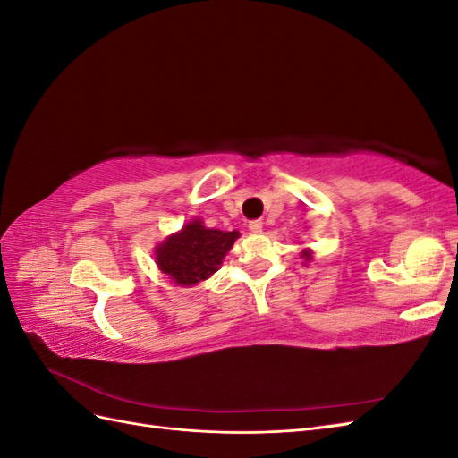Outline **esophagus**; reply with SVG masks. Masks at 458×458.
I'll list each match as a JSON object with an SVG mask.
<instances>
[{
  "instance_id": "34e87169",
  "label": "esophagus",
  "mask_w": 458,
  "mask_h": 458,
  "mask_svg": "<svg viewBox=\"0 0 458 458\" xmlns=\"http://www.w3.org/2000/svg\"><path fill=\"white\" fill-rule=\"evenodd\" d=\"M248 229H250L252 233H261V229H263V224L259 219H254V221H250V224H248Z\"/></svg>"
}]
</instances>
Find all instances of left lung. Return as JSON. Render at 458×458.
I'll list each match as a JSON object with an SVG mask.
<instances>
[{"mask_svg": "<svg viewBox=\"0 0 458 458\" xmlns=\"http://www.w3.org/2000/svg\"><path fill=\"white\" fill-rule=\"evenodd\" d=\"M300 258L303 259V266H308V263L313 259V250H311V248H303V250L300 252Z\"/></svg>", "mask_w": 458, "mask_h": 458, "instance_id": "left-lung-1", "label": "left lung"}]
</instances>
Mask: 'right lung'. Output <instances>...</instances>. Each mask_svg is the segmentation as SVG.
<instances>
[{"mask_svg": "<svg viewBox=\"0 0 458 458\" xmlns=\"http://www.w3.org/2000/svg\"><path fill=\"white\" fill-rule=\"evenodd\" d=\"M239 237V231L210 229L200 217H192L155 246L157 267L175 286L199 284L221 267V261Z\"/></svg>", "mask_w": 458, "mask_h": 458, "instance_id": "obj_1", "label": "right lung"}]
</instances>
